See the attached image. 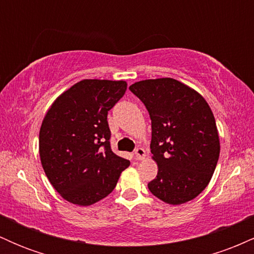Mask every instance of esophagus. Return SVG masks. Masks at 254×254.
I'll return each mask as SVG.
<instances>
[{
  "label": "esophagus",
  "mask_w": 254,
  "mask_h": 254,
  "mask_svg": "<svg viewBox=\"0 0 254 254\" xmlns=\"http://www.w3.org/2000/svg\"><path fill=\"white\" fill-rule=\"evenodd\" d=\"M135 157L136 160H143L145 157V150L143 148H137L135 150Z\"/></svg>",
  "instance_id": "1"
}]
</instances>
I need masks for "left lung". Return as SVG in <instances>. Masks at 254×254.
<instances>
[{"mask_svg": "<svg viewBox=\"0 0 254 254\" xmlns=\"http://www.w3.org/2000/svg\"><path fill=\"white\" fill-rule=\"evenodd\" d=\"M129 89L151 119L150 151L159 171L148 189L173 205L192 200L208 186L220 156L211 109L199 93L171 77L139 81Z\"/></svg>", "mask_w": 254, "mask_h": 254, "instance_id": "left-lung-1", "label": "left lung"}]
</instances>
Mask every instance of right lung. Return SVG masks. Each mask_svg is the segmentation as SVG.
Segmentation results:
<instances>
[{"label": "right lung", "instance_id": "1", "mask_svg": "<svg viewBox=\"0 0 254 254\" xmlns=\"http://www.w3.org/2000/svg\"><path fill=\"white\" fill-rule=\"evenodd\" d=\"M127 90L125 81L82 80L61 94L44 117L40 161L64 199L92 205L109 196L130 161L111 149L107 113Z\"/></svg>", "mask_w": 254, "mask_h": 254}]
</instances>
